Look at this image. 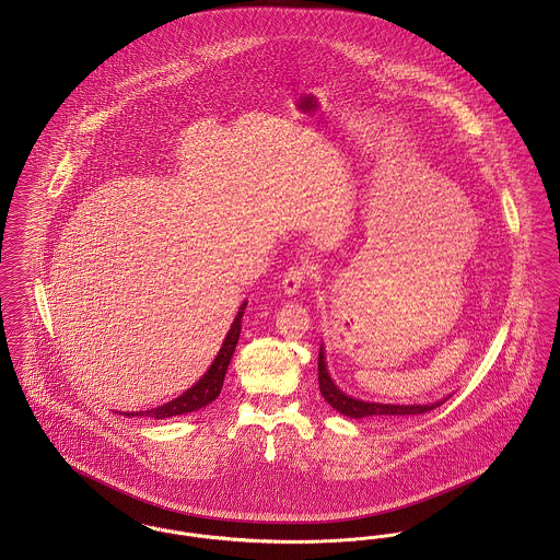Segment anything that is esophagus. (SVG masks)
<instances>
[{
    "mask_svg": "<svg viewBox=\"0 0 560 560\" xmlns=\"http://www.w3.org/2000/svg\"><path fill=\"white\" fill-rule=\"evenodd\" d=\"M311 279V268L306 265H298V267L288 268V272L283 275V290L288 295L300 292V288Z\"/></svg>",
    "mask_w": 560,
    "mask_h": 560,
    "instance_id": "34e87169",
    "label": "esophagus"
}]
</instances>
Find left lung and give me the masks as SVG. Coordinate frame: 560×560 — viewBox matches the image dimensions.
Masks as SVG:
<instances>
[{
	"instance_id": "1",
	"label": "left lung",
	"mask_w": 560,
	"mask_h": 560,
	"mask_svg": "<svg viewBox=\"0 0 560 560\" xmlns=\"http://www.w3.org/2000/svg\"><path fill=\"white\" fill-rule=\"evenodd\" d=\"M319 388L323 399L327 400L336 411L345 413L348 418H372V416H418V413H427L432 411L434 407L443 405L445 400L441 402H430V405H388V402H368V400L352 399L348 397L347 393H342L334 380L329 377L327 372V365H325V352L323 347L319 350Z\"/></svg>"
}]
</instances>
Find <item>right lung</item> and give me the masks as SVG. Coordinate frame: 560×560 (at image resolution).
Instances as JSON below:
<instances>
[{"instance_id": "obj_1", "label": "right lung", "mask_w": 560, "mask_h": 560, "mask_svg": "<svg viewBox=\"0 0 560 560\" xmlns=\"http://www.w3.org/2000/svg\"><path fill=\"white\" fill-rule=\"evenodd\" d=\"M245 306H247V302L241 304L240 313H237V317L233 320V325H231L222 347L218 350V357L213 359L210 370L203 373V377L195 386H190L187 393H183L178 399L170 400V402H165L161 407L147 409V411H136V413H124V416H128V418H132V416H149V418H155V420H163V418H174V416L190 413V411H197V409L210 405L220 395V390H222L224 373L229 370L231 357H233L235 347L240 342L241 317L245 313Z\"/></svg>"}]
</instances>
